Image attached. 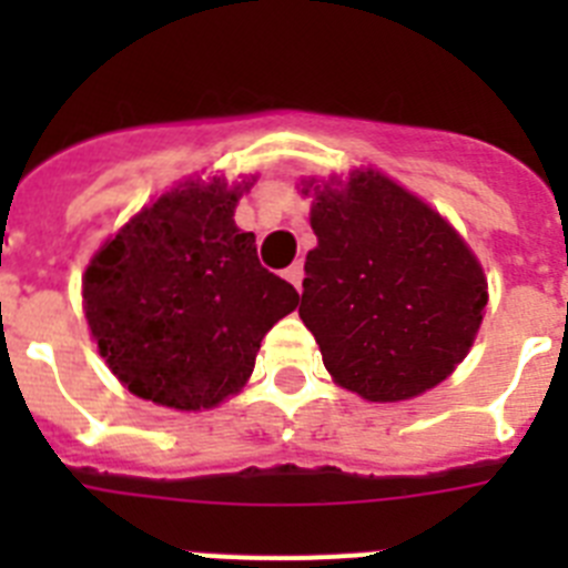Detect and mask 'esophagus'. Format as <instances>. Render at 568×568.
<instances>
[{
    "mask_svg": "<svg viewBox=\"0 0 568 568\" xmlns=\"http://www.w3.org/2000/svg\"><path fill=\"white\" fill-rule=\"evenodd\" d=\"M284 278H287L295 290H301V278H304V264H301V261L290 264V267L284 270Z\"/></svg>",
    "mask_w": 568,
    "mask_h": 568,
    "instance_id": "esophagus-1",
    "label": "esophagus"
}]
</instances>
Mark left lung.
<instances>
[{
	"instance_id": "obj_1",
	"label": "left lung",
	"mask_w": 568,
	"mask_h": 568,
	"mask_svg": "<svg viewBox=\"0 0 568 568\" xmlns=\"http://www.w3.org/2000/svg\"><path fill=\"white\" fill-rule=\"evenodd\" d=\"M298 315L324 366L366 400L433 389L469 353L486 281L460 235L381 173L315 193Z\"/></svg>"
}]
</instances>
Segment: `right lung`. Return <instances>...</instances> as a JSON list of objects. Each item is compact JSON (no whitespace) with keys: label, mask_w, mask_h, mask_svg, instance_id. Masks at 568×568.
Here are the masks:
<instances>
[{"label":"right lung","mask_w":568,"mask_h":568,"mask_svg":"<svg viewBox=\"0 0 568 568\" xmlns=\"http://www.w3.org/2000/svg\"><path fill=\"white\" fill-rule=\"evenodd\" d=\"M247 190V187H244ZM241 187L213 179L162 195L110 239L84 273V315L130 393L210 409L239 393L261 338L298 307L235 227Z\"/></svg>","instance_id":"right-lung-1"}]
</instances>
